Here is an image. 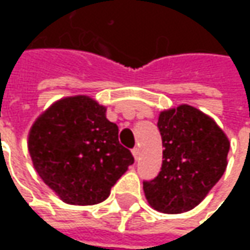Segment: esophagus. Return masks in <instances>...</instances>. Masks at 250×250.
Masks as SVG:
<instances>
[{"mask_svg":"<svg viewBox=\"0 0 250 250\" xmlns=\"http://www.w3.org/2000/svg\"><path fill=\"white\" fill-rule=\"evenodd\" d=\"M132 154H133V157H135V160L139 159V154H140L139 149H138V147H133V149H132Z\"/></svg>","mask_w":250,"mask_h":250,"instance_id":"34e87169","label":"esophagus"}]
</instances>
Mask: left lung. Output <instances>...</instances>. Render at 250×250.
<instances>
[{"instance_id": "1", "label": "left lung", "mask_w": 250, "mask_h": 250, "mask_svg": "<svg viewBox=\"0 0 250 250\" xmlns=\"http://www.w3.org/2000/svg\"><path fill=\"white\" fill-rule=\"evenodd\" d=\"M163 164L159 175L143 182L154 210L178 214L196 207L223 177L229 140L213 118L182 104L160 114Z\"/></svg>"}]
</instances>
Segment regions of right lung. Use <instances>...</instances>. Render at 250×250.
Segmentation results:
<instances>
[{
	"label": "right lung",
	"mask_w": 250,
	"mask_h": 250,
	"mask_svg": "<svg viewBox=\"0 0 250 250\" xmlns=\"http://www.w3.org/2000/svg\"><path fill=\"white\" fill-rule=\"evenodd\" d=\"M107 108L89 96L58 100L34 121L27 147L44 184L68 205H97L133 156L118 140Z\"/></svg>",
	"instance_id": "obj_1"
}]
</instances>
